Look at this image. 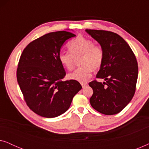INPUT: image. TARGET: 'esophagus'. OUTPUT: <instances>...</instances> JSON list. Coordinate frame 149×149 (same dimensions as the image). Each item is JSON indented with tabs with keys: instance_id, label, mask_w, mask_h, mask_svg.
Segmentation results:
<instances>
[{
	"instance_id": "1",
	"label": "esophagus",
	"mask_w": 149,
	"mask_h": 149,
	"mask_svg": "<svg viewBox=\"0 0 149 149\" xmlns=\"http://www.w3.org/2000/svg\"><path fill=\"white\" fill-rule=\"evenodd\" d=\"M81 86H82L83 88H84V87H85L86 86H87V82H83V83H81Z\"/></svg>"
}]
</instances>
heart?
Wrapping results in <instances>:
<instances>
[{
	"instance_id": "1",
	"label": "heart",
	"mask_w": 149,
	"mask_h": 149,
	"mask_svg": "<svg viewBox=\"0 0 149 149\" xmlns=\"http://www.w3.org/2000/svg\"><path fill=\"white\" fill-rule=\"evenodd\" d=\"M70 52H61L58 55L60 64L71 70L74 68V59L79 58L80 68L69 73L68 78L71 80L84 82L91 77L93 70L100 68L104 61V50L98 45L83 36H77L68 44Z\"/></svg>"
}]
</instances>
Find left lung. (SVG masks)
Instances as JSON below:
<instances>
[{
	"mask_svg": "<svg viewBox=\"0 0 149 149\" xmlns=\"http://www.w3.org/2000/svg\"><path fill=\"white\" fill-rule=\"evenodd\" d=\"M104 50V61L93 81L89 102L93 109L104 115L121 112L132 100L136 91L138 68L136 56L129 45L119 34L106 30H85Z\"/></svg>",
	"mask_w": 149,
	"mask_h": 149,
	"instance_id": "1",
	"label": "left lung"
}]
</instances>
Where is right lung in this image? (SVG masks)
I'll use <instances>...</instances> for the list:
<instances>
[{
	"label": "right lung",
	"instance_id": "1",
	"mask_svg": "<svg viewBox=\"0 0 149 149\" xmlns=\"http://www.w3.org/2000/svg\"><path fill=\"white\" fill-rule=\"evenodd\" d=\"M75 36L67 31L46 34L30 42L20 56L18 84L26 104L41 117L64 113L82 88L77 81H62L66 72L58 60L64 42Z\"/></svg>",
	"mask_w": 149,
	"mask_h": 149
}]
</instances>
